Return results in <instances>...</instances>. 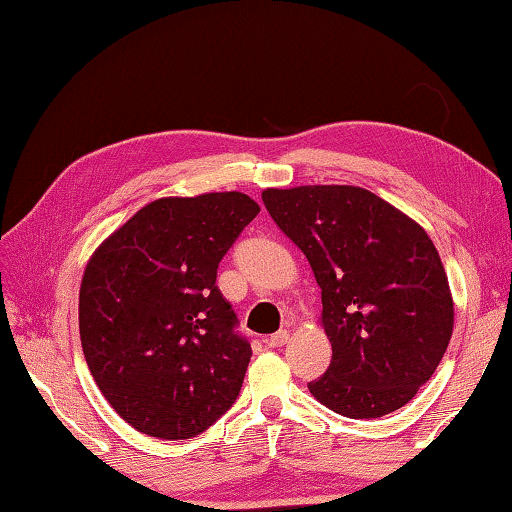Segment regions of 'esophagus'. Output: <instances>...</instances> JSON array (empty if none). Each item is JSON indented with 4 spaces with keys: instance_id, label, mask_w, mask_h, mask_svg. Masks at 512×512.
<instances>
[{
    "instance_id": "esophagus-1",
    "label": "esophagus",
    "mask_w": 512,
    "mask_h": 512,
    "mask_svg": "<svg viewBox=\"0 0 512 512\" xmlns=\"http://www.w3.org/2000/svg\"><path fill=\"white\" fill-rule=\"evenodd\" d=\"M286 342H288V331L282 329V331H277V333H273L271 338H268V347L277 349V347H284Z\"/></svg>"
}]
</instances>
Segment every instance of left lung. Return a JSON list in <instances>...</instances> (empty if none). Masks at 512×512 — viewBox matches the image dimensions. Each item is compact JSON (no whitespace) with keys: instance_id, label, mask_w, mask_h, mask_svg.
Returning a JSON list of instances; mask_svg holds the SVG:
<instances>
[{"instance_id":"left-lung-1","label":"left lung","mask_w":512,"mask_h":512,"mask_svg":"<svg viewBox=\"0 0 512 512\" xmlns=\"http://www.w3.org/2000/svg\"><path fill=\"white\" fill-rule=\"evenodd\" d=\"M262 201L322 288L320 322L333 356L309 383L315 401L349 418L410 403L454 327L448 275L427 232L356 185L268 188Z\"/></svg>"}]
</instances>
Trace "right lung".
I'll return each mask as SVG.
<instances>
[{
  "instance_id": "add662e5",
  "label": "right lung",
  "mask_w": 512,
  "mask_h": 512,
  "mask_svg": "<svg viewBox=\"0 0 512 512\" xmlns=\"http://www.w3.org/2000/svg\"><path fill=\"white\" fill-rule=\"evenodd\" d=\"M259 206L244 192L163 197L102 241L80 284V340L102 396L134 430L192 439L230 410L250 362L217 288Z\"/></svg>"
}]
</instances>
